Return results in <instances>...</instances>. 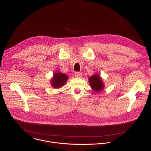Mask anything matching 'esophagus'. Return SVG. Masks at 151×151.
Returning <instances> with one entry per match:
<instances>
[{"label":"esophagus","instance_id":"obj_1","mask_svg":"<svg viewBox=\"0 0 151 151\" xmlns=\"http://www.w3.org/2000/svg\"><path fill=\"white\" fill-rule=\"evenodd\" d=\"M75 76L76 78H81L82 76V73L80 72H75Z\"/></svg>","mask_w":151,"mask_h":151}]
</instances>
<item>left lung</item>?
<instances>
[{
    "mask_svg": "<svg viewBox=\"0 0 151 151\" xmlns=\"http://www.w3.org/2000/svg\"><path fill=\"white\" fill-rule=\"evenodd\" d=\"M88 80L91 88L95 92H100L105 88L104 81H103L101 78L100 77V75L97 73L91 76L88 79Z\"/></svg>",
    "mask_w": 151,
    "mask_h": 151,
    "instance_id": "left-lung-1",
    "label": "left lung"
}]
</instances>
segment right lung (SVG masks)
<instances>
[{
	"mask_svg": "<svg viewBox=\"0 0 151 151\" xmlns=\"http://www.w3.org/2000/svg\"><path fill=\"white\" fill-rule=\"evenodd\" d=\"M68 76L65 74L60 72V71H57L55 72L50 80L51 85L55 89H59L62 88L64 85L67 81L68 80Z\"/></svg>",
	"mask_w": 151,
	"mask_h": 151,
	"instance_id": "1",
	"label": "right lung"
}]
</instances>
